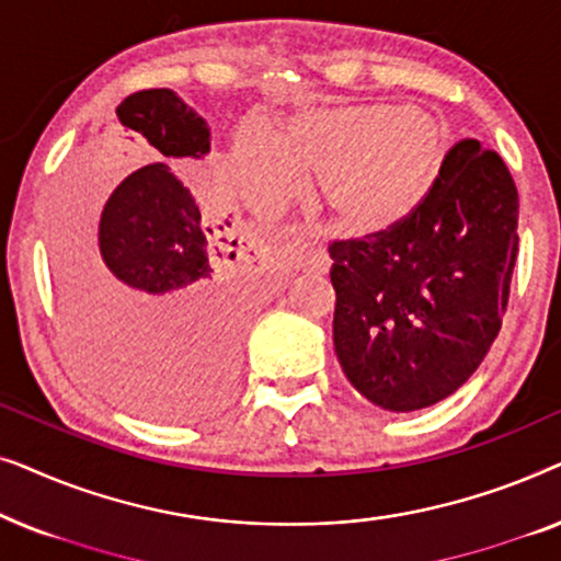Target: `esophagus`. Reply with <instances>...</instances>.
<instances>
[{"instance_id": "obj_1", "label": "esophagus", "mask_w": 561, "mask_h": 561, "mask_svg": "<svg viewBox=\"0 0 561 561\" xmlns=\"http://www.w3.org/2000/svg\"><path fill=\"white\" fill-rule=\"evenodd\" d=\"M290 250L296 252L298 260H301L304 265L317 267V271H327V260H324V255H321L319 250H313L309 242H304V240H294V242H290Z\"/></svg>"}]
</instances>
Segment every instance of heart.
Segmentation results:
<instances>
[{"label": "heart", "instance_id": "heart-1", "mask_svg": "<svg viewBox=\"0 0 561 561\" xmlns=\"http://www.w3.org/2000/svg\"><path fill=\"white\" fill-rule=\"evenodd\" d=\"M455 156L442 114L396 102L313 106L290 117L280 137L244 125L229 150V173L244 202L278 211L317 175V198L344 234L401 227L439 186Z\"/></svg>", "mask_w": 561, "mask_h": 561}]
</instances>
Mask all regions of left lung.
Segmentation results:
<instances>
[{"label": "left lung", "instance_id": "1", "mask_svg": "<svg viewBox=\"0 0 561 561\" xmlns=\"http://www.w3.org/2000/svg\"><path fill=\"white\" fill-rule=\"evenodd\" d=\"M508 165L459 140L432 198L401 227L329 244L334 352L386 411L426 409L478 370L501 332L518 255Z\"/></svg>", "mask_w": 561, "mask_h": 561}]
</instances>
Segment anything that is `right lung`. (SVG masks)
<instances>
[{
	"label": "right lung",
	"instance_id": "add662e5",
	"mask_svg": "<svg viewBox=\"0 0 561 561\" xmlns=\"http://www.w3.org/2000/svg\"><path fill=\"white\" fill-rule=\"evenodd\" d=\"M117 119L168 163L211 148L209 125L171 89L129 94ZM168 163L142 165L106 198L102 260L68 296V317L83 363L117 401L196 421L232 388L257 263L236 255L232 214L198 202Z\"/></svg>",
	"mask_w": 561,
	"mask_h": 561
}]
</instances>
